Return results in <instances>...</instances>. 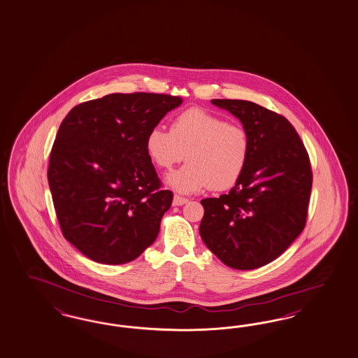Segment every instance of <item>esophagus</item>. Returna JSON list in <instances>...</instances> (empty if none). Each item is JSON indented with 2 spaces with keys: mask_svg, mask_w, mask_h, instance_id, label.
Segmentation results:
<instances>
[{
  "mask_svg": "<svg viewBox=\"0 0 358 358\" xmlns=\"http://www.w3.org/2000/svg\"><path fill=\"white\" fill-rule=\"evenodd\" d=\"M187 202H189L187 198L180 197V196H174L173 197V205L174 206H182V205H185Z\"/></svg>",
  "mask_w": 358,
  "mask_h": 358,
  "instance_id": "obj_1",
  "label": "esophagus"
}]
</instances>
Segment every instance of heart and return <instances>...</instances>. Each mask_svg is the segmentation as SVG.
Here are the masks:
<instances>
[{
  "mask_svg": "<svg viewBox=\"0 0 358 358\" xmlns=\"http://www.w3.org/2000/svg\"><path fill=\"white\" fill-rule=\"evenodd\" d=\"M145 150L164 171H171L186 156L185 166L166 177V184L176 192L192 194L208 187L222 192L236 185L246 171L250 138L242 125L194 107L178 113L171 131L150 129Z\"/></svg>",
  "mask_w": 358,
  "mask_h": 358,
  "instance_id": "obj_1",
  "label": "heart"
}]
</instances>
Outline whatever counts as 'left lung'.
<instances>
[{"label": "left lung", "mask_w": 358, "mask_h": 358, "mask_svg": "<svg viewBox=\"0 0 358 358\" xmlns=\"http://www.w3.org/2000/svg\"><path fill=\"white\" fill-rule=\"evenodd\" d=\"M211 103L239 119L250 138V157L227 194L201 201L199 235L226 266L259 268L280 257L306 226L312 189L308 153L282 115L247 100Z\"/></svg>", "instance_id": "1"}]
</instances>
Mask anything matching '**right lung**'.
Here are the masks:
<instances>
[{
    "label": "right lung",
    "mask_w": 358,
    "mask_h": 358,
    "mask_svg": "<svg viewBox=\"0 0 358 358\" xmlns=\"http://www.w3.org/2000/svg\"><path fill=\"white\" fill-rule=\"evenodd\" d=\"M181 104L164 94H111L64 117L48 180L63 235L87 258L124 264L156 241L173 193L161 190L145 138Z\"/></svg>",
    "instance_id": "obj_1"
}]
</instances>
